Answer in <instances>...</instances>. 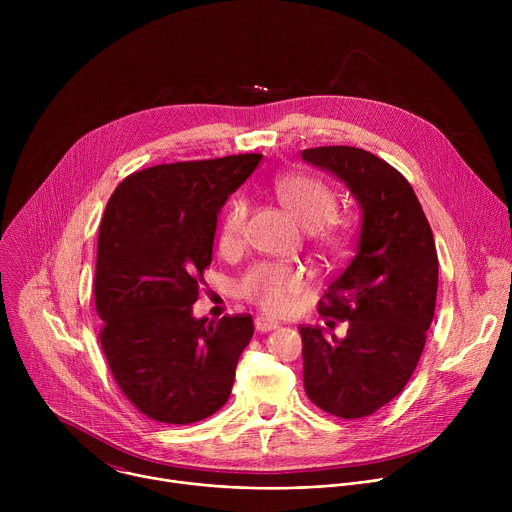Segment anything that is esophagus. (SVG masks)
I'll use <instances>...</instances> for the list:
<instances>
[{
  "label": "esophagus",
  "instance_id": "1",
  "mask_svg": "<svg viewBox=\"0 0 512 512\" xmlns=\"http://www.w3.org/2000/svg\"><path fill=\"white\" fill-rule=\"evenodd\" d=\"M275 328H279V322H277V320H273V318H269V316H263V314H259V316L255 318V330H257V332H271V330H275Z\"/></svg>",
  "mask_w": 512,
  "mask_h": 512
}]
</instances>
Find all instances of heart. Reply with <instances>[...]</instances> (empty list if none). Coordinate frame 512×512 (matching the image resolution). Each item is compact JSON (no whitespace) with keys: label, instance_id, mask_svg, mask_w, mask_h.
<instances>
[{"label":"heart","instance_id":"1","mask_svg":"<svg viewBox=\"0 0 512 512\" xmlns=\"http://www.w3.org/2000/svg\"><path fill=\"white\" fill-rule=\"evenodd\" d=\"M279 202L308 233L326 249H338L344 241V227L330 216L336 206L334 192L318 178L306 174H285L273 184ZM249 216L245 196H235L221 221L218 245L223 253L241 247L243 231ZM302 271L283 263H259L251 267L239 281V294L269 314H283L291 308L294 296L302 289Z\"/></svg>","mask_w":512,"mask_h":512}]
</instances>
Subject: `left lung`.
I'll return each mask as SVG.
<instances>
[{"label": "left lung", "instance_id": "1", "mask_svg": "<svg viewBox=\"0 0 512 512\" xmlns=\"http://www.w3.org/2000/svg\"><path fill=\"white\" fill-rule=\"evenodd\" d=\"M302 158L344 182L360 208L354 255L318 304L328 328L348 330L328 338L300 326L304 389L330 415L367 417L405 389L423 352L437 296L433 233L411 184L375 154L328 145Z\"/></svg>", "mask_w": 512, "mask_h": 512}]
</instances>
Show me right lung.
I'll return each instance as SVG.
<instances>
[{
    "label": "right lung",
    "instance_id": "obj_1",
    "mask_svg": "<svg viewBox=\"0 0 512 512\" xmlns=\"http://www.w3.org/2000/svg\"><path fill=\"white\" fill-rule=\"evenodd\" d=\"M261 154L176 162L127 176L99 227L95 308L101 348L123 395L154 421L186 425L221 409L249 314L196 320L216 216Z\"/></svg>",
    "mask_w": 512,
    "mask_h": 512
}]
</instances>
